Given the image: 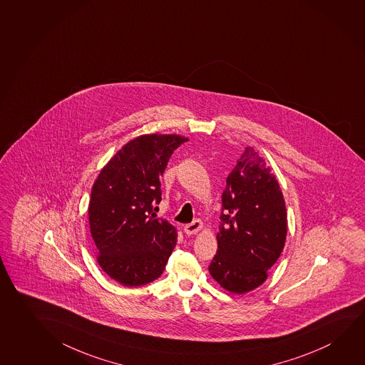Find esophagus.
Wrapping results in <instances>:
<instances>
[{"mask_svg": "<svg viewBox=\"0 0 365 365\" xmlns=\"http://www.w3.org/2000/svg\"><path fill=\"white\" fill-rule=\"evenodd\" d=\"M203 227L202 221L201 220H195L191 224H187L185 226V232L187 235H193Z\"/></svg>", "mask_w": 365, "mask_h": 365, "instance_id": "1", "label": "esophagus"}]
</instances>
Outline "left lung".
Listing matches in <instances>:
<instances>
[{
  "label": "left lung",
  "instance_id": "1",
  "mask_svg": "<svg viewBox=\"0 0 365 365\" xmlns=\"http://www.w3.org/2000/svg\"><path fill=\"white\" fill-rule=\"evenodd\" d=\"M217 252L210 274L226 291L247 293L267 279L284 247L287 211L275 175L245 148L226 180Z\"/></svg>",
  "mask_w": 365,
  "mask_h": 365
}]
</instances>
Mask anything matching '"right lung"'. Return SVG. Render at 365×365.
Here are the masks:
<instances>
[{
	"label": "right lung",
	"mask_w": 365,
	"mask_h": 365,
	"mask_svg": "<svg viewBox=\"0 0 365 365\" xmlns=\"http://www.w3.org/2000/svg\"><path fill=\"white\" fill-rule=\"evenodd\" d=\"M180 135H141L118 150L91 192L88 219L97 262L110 278L138 287L162 275L177 231L153 212L162 201L160 180Z\"/></svg>",
	"instance_id": "1"
}]
</instances>
